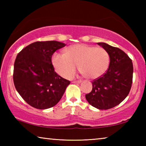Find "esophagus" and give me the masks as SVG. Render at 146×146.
<instances>
[{"mask_svg": "<svg viewBox=\"0 0 146 146\" xmlns=\"http://www.w3.org/2000/svg\"><path fill=\"white\" fill-rule=\"evenodd\" d=\"M73 82V83H75V84H80V83L82 82V80H74Z\"/></svg>", "mask_w": 146, "mask_h": 146, "instance_id": "esophagus-1", "label": "esophagus"}]
</instances>
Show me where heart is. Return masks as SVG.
<instances>
[{"label":"heart","mask_w":146,"mask_h":146,"mask_svg":"<svg viewBox=\"0 0 146 146\" xmlns=\"http://www.w3.org/2000/svg\"><path fill=\"white\" fill-rule=\"evenodd\" d=\"M52 64L56 73L64 78L72 77L78 66L84 76L96 79L102 76L108 70L110 55L102 48L78 44L66 48L65 54H54Z\"/></svg>","instance_id":"1"}]
</instances>
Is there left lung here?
<instances>
[{"instance_id": "left-lung-1", "label": "left lung", "mask_w": 146, "mask_h": 146, "mask_svg": "<svg viewBox=\"0 0 146 146\" xmlns=\"http://www.w3.org/2000/svg\"><path fill=\"white\" fill-rule=\"evenodd\" d=\"M98 45L105 49L110 62L106 73L94 80L93 89L86 98L98 110H109L119 104L129 94L133 82L132 60L122 50L104 42Z\"/></svg>"}]
</instances>
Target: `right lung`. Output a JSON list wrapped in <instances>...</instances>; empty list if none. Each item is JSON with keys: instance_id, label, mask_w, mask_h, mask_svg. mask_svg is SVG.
<instances>
[{"instance_id": "right-lung-1", "label": "right lung", "mask_w": 146, "mask_h": 146, "mask_svg": "<svg viewBox=\"0 0 146 146\" xmlns=\"http://www.w3.org/2000/svg\"><path fill=\"white\" fill-rule=\"evenodd\" d=\"M64 46V43L55 40L35 42L17 55L14 64V85L32 107L38 110L53 107L70 84L55 72L51 62L53 54Z\"/></svg>"}]
</instances>
